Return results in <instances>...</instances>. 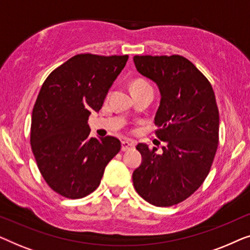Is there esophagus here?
Instances as JSON below:
<instances>
[{
    "instance_id": "1",
    "label": "esophagus",
    "mask_w": 250,
    "mask_h": 250,
    "mask_svg": "<svg viewBox=\"0 0 250 250\" xmlns=\"http://www.w3.org/2000/svg\"><path fill=\"white\" fill-rule=\"evenodd\" d=\"M134 146H135L134 142L128 141V140H124V141H122V151H126V150L133 148Z\"/></svg>"
}]
</instances>
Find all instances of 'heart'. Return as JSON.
Segmentation results:
<instances>
[{
	"instance_id": "1",
	"label": "heart",
	"mask_w": 250,
	"mask_h": 250,
	"mask_svg": "<svg viewBox=\"0 0 250 250\" xmlns=\"http://www.w3.org/2000/svg\"><path fill=\"white\" fill-rule=\"evenodd\" d=\"M146 87H151V86H150L148 82L142 80V78H136V80L132 82V85H131L132 92L141 90V88H146Z\"/></svg>"
}]
</instances>
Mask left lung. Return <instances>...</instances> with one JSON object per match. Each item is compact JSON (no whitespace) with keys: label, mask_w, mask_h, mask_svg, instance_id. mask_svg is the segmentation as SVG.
<instances>
[{"label":"left lung","mask_w":250,"mask_h":250,"mask_svg":"<svg viewBox=\"0 0 250 250\" xmlns=\"http://www.w3.org/2000/svg\"><path fill=\"white\" fill-rule=\"evenodd\" d=\"M135 67L158 85L160 104L155 116L163 152L139 143L142 163L133 172V186L157 207L182 203L209 173L218 146L220 116L209 81L182 56H135Z\"/></svg>","instance_id":"left-lung-1"}]
</instances>
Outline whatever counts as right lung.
I'll use <instances>...</instances> for the list:
<instances>
[{
	"instance_id": "obj_1",
	"label": "right lung",
	"mask_w": 250,
	"mask_h": 250,
	"mask_svg": "<svg viewBox=\"0 0 250 250\" xmlns=\"http://www.w3.org/2000/svg\"><path fill=\"white\" fill-rule=\"evenodd\" d=\"M127 59V54H77L56 68L41 87L30 146L43 179L62 197L80 199L93 192L121 150L114 136L90 138L87 121L92 111L101 109Z\"/></svg>"
}]
</instances>
